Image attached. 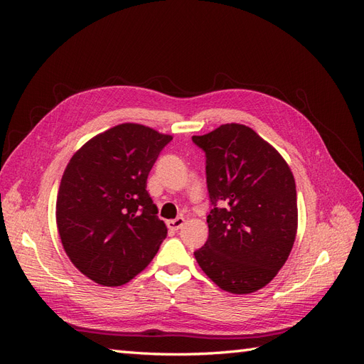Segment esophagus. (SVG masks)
<instances>
[{
    "label": "esophagus",
    "instance_id": "obj_1",
    "mask_svg": "<svg viewBox=\"0 0 364 364\" xmlns=\"http://www.w3.org/2000/svg\"><path fill=\"white\" fill-rule=\"evenodd\" d=\"M183 223H185V218L183 217H178V218H174V220H168L167 226L171 230H179L183 226Z\"/></svg>",
    "mask_w": 364,
    "mask_h": 364
}]
</instances>
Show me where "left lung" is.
<instances>
[{"mask_svg":"<svg viewBox=\"0 0 364 364\" xmlns=\"http://www.w3.org/2000/svg\"><path fill=\"white\" fill-rule=\"evenodd\" d=\"M206 156L213 209L209 235L194 257L220 289L253 293L277 277L297 230L296 183L277 149L245 124L193 136Z\"/></svg>","mask_w":364,"mask_h":364,"instance_id":"8db88e82","label":"left lung"}]
</instances>
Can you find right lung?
Listing matches in <instances>:
<instances>
[{"label":"right lung","mask_w":364,"mask_h":364,"mask_svg":"<svg viewBox=\"0 0 364 364\" xmlns=\"http://www.w3.org/2000/svg\"><path fill=\"white\" fill-rule=\"evenodd\" d=\"M171 135L118 124L74 153L63 171L56 223L68 258L85 277L119 287L144 270L167 237L147 186Z\"/></svg>","instance_id":"1"}]
</instances>
